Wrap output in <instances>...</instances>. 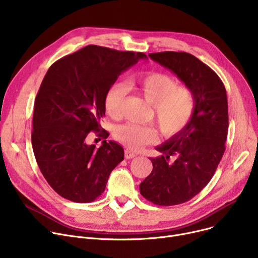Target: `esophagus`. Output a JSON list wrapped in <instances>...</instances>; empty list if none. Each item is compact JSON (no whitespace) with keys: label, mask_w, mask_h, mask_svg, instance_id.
<instances>
[{"label":"esophagus","mask_w":258,"mask_h":258,"mask_svg":"<svg viewBox=\"0 0 258 258\" xmlns=\"http://www.w3.org/2000/svg\"><path fill=\"white\" fill-rule=\"evenodd\" d=\"M136 156H137L136 153H134V152H132L130 150H125V152H124L125 159H133V158H135Z\"/></svg>","instance_id":"esophagus-1"}]
</instances>
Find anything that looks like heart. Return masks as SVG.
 Returning <instances> with one entry per match:
<instances>
[{
  "label": "heart",
  "mask_w": 258,
  "mask_h": 258,
  "mask_svg": "<svg viewBox=\"0 0 258 258\" xmlns=\"http://www.w3.org/2000/svg\"><path fill=\"white\" fill-rule=\"evenodd\" d=\"M128 85L152 104L153 120L165 136L179 133L189 123L195 111V97L190 90L178 86L171 76L159 72L140 74L130 78ZM125 95V86L119 81L107 89L104 107L108 116L120 117ZM114 135L118 141L132 150H139L155 137L150 126L134 123L119 125Z\"/></svg>",
  "instance_id": "heart-1"
}]
</instances>
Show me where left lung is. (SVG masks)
Masks as SVG:
<instances>
[{"instance_id":"8db88e82","label":"left lung","mask_w":258,"mask_h":258,"mask_svg":"<svg viewBox=\"0 0 258 258\" xmlns=\"http://www.w3.org/2000/svg\"><path fill=\"white\" fill-rule=\"evenodd\" d=\"M148 56L177 75L195 97L189 123L156 147L162 155L151 159L153 171L140 184L147 201L172 206L197 196L218 168L228 134L227 93L216 73L191 54L166 51Z\"/></svg>"}]
</instances>
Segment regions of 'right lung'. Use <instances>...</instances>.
<instances>
[{"label": "right lung", "mask_w": 258, "mask_h": 258, "mask_svg": "<svg viewBox=\"0 0 258 258\" xmlns=\"http://www.w3.org/2000/svg\"><path fill=\"white\" fill-rule=\"evenodd\" d=\"M146 58L141 52L89 45L49 68L34 102L31 141L40 171L60 197L90 203L104 191L124 158L123 147L103 140L96 148L87 140L92 131L107 138L100 125L105 93L122 72Z\"/></svg>", "instance_id": "right-lung-1"}]
</instances>
